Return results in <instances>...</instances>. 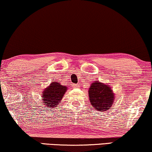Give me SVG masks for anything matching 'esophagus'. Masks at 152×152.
<instances>
[{
    "mask_svg": "<svg viewBox=\"0 0 152 152\" xmlns=\"http://www.w3.org/2000/svg\"><path fill=\"white\" fill-rule=\"evenodd\" d=\"M73 87H75V88H77V87H80V85L77 84H74V85H73Z\"/></svg>",
    "mask_w": 152,
    "mask_h": 152,
    "instance_id": "34e87169",
    "label": "esophagus"
}]
</instances>
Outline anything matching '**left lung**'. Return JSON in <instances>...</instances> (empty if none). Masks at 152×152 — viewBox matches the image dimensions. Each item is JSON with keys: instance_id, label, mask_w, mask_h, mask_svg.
Returning <instances> with one entry per match:
<instances>
[{"instance_id": "left-lung-1", "label": "left lung", "mask_w": 152, "mask_h": 152, "mask_svg": "<svg viewBox=\"0 0 152 152\" xmlns=\"http://www.w3.org/2000/svg\"><path fill=\"white\" fill-rule=\"evenodd\" d=\"M88 96L93 107L99 111H107L115 100V95L109 85L95 82L91 85Z\"/></svg>"}]
</instances>
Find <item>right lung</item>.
<instances>
[{
    "mask_svg": "<svg viewBox=\"0 0 152 152\" xmlns=\"http://www.w3.org/2000/svg\"><path fill=\"white\" fill-rule=\"evenodd\" d=\"M66 90V86L61 85L57 82H53L41 94L44 104L46 107L49 106L50 107H56L61 100Z\"/></svg>",
    "mask_w": 152,
    "mask_h": 152,
    "instance_id": "1",
    "label": "right lung"
}]
</instances>
